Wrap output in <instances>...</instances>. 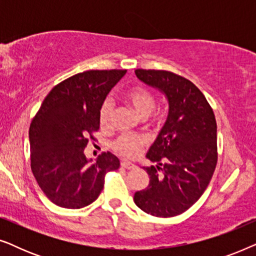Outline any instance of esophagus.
I'll return each mask as SVG.
<instances>
[{
  "instance_id": "esophagus-1",
  "label": "esophagus",
  "mask_w": 256,
  "mask_h": 256,
  "mask_svg": "<svg viewBox=\"0 0 256 256\" xmlns=\"http://www.w3.org/2000/svg\"><path fill=\"white\" fill-rule=\"evenodd\" d=\"M121 166L124 168V169H128V170L135 169V168H136L135 164H132L130 162H121Z\"/></svg>"
}]
</instances>
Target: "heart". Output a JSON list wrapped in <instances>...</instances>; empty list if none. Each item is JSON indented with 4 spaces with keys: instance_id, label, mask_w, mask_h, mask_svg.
<instances>
[{
    "instance_id": "obj_1",
    "label": "heart",
    "mask_w": 256,
    "mask_h": 256,
    "mask_svg": "<svg viewBox=\"0 0 256 256\" xmlns=\"http://www.w3.org/2000/svg\"><path fill=\"white\" fill-rule=\"evenodd\" d=\"M124 99L130 104L134 110L141 118H146L152 113L156 106V99L152 90L143 86H135L129 88L124 93ZM113 113V104L110 99H106L100 107V124L101 126H108ZM146 140L142 136L124 134L120 135L112 143L114 152L122 157H134L140 152L144 146Z\"/></svg>"
}]
</instances>
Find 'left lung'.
<instances>
[{
  "label": "left lung",
  "instance_id": "left-lung-1",
  "mask_svg": "<svg viewBox=\"0 0 256 256\" xmlns=\"http://www.w3.org/2000/svg\"><path fill=\"white\" fill-rule=\"evenodd\" d=\"M146 85L166 94L169 115L143 168L149 185L135 192L134 202L148 214L169 218L191 208L208 188L216 170V122L200 90L184 76L163 70L135 71Z\"/></svg>",
  "mask_w": 256,
  "mask_h": 256
}]
</instances>
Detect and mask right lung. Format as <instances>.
I'll use <instances>...</instances> for the list:
<instances>
[{
  "label": "right lung",
  "mask_w": 256,
  "mask_h": 256,
  "mask_svg": "<svg viewBox=\"0 0 256 256\" xmlns=\"http://www.w3.org/2000/svg\"><path fill=\"white\" fill-rule=\"evenodd\" d=\"M126 70H90L59 82L45 98L29 129L31 170L54 204L82 208L92 204L104 188V176L120 160L102 152L90 164L84 149L96 140L100 107Z\"/></svg>",
  "instance_id": "obj_1"
}]
</instances>
